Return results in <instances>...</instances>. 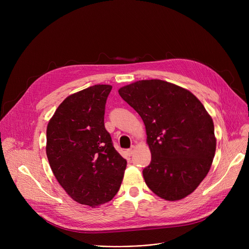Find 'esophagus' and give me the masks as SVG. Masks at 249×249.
Here are the masks:
<instances>
[{"label":"esophagus","mask_w":249,"mask_h":249,"mask_svg":"<svg viewBox=\"0 0 249 249\" xmlns=\"http://www.w3.org/2000/svg\"><path fill=\"white\" fill-rule=\"evenodd\" d=\"M134 149H135V147H134V146H131V148L127 149V150H126V153H127V155L131 156V155L133 154V152H134Z\"/></svg>","instance_id":"esophagus-1"}]
</instances>
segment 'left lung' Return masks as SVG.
I'll list each match as a JSON object with an SVG mask.
<instances>
[{
    "label": "left lung",
    "mask_w": 249,
    "mask_h": 249,
    "mask_svg": "<svg viewBox=\"0 0 249 249\" xmlns=\"http://www.w3.org/2000/svg\"><path fill=\"white\" fill-rule=\"evenodd\" d=\"M119 95L145 125L151 161L147 187L166 201L192 194L210 171L216 150L214 123L190 90L161 80L138 81Z\"/></svg>",
    "instance_id": "obj_1"
}]
</instances>
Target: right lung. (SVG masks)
I'll return each mask as SVG.
<instances>
[{"instance_id": "1", "label": "right lung", "mask_w": 249, "mask_h": 249, "mask_svg": "<svg viewBox=\"0 0 249 249\" xmlns=\"http://www.w3.org/2000/svg\"><path fill=\"white\" fill-rule=\"evenodd\" d=\"M111 89L110 85H95L69 96L46 129L52 173L72 200L89 207L115 197L127 165L104 124Z\"/></svg>"}]
</instances>
